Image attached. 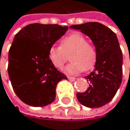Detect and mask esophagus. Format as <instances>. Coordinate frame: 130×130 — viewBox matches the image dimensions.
<instances>
[{
	"mask_svg": "<svg viewBox=\"0 0 130 130\" xmlns=\"http://www.w3.org/2000/svg\"><path fill=\"white\" fill-rule=\"evenodd\" d=\"M68 79L69 80H72V81H74L76 80V78L75 77H73V76H68Z\"/></svg>",
	"mask_w": 130,
	"mask_h": 130,
	"instance_id": "1",
	"label": "esophagus"
}]
</instances>
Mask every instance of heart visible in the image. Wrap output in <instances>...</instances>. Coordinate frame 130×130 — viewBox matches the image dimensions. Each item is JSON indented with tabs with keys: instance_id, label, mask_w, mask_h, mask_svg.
I'll use <instances>...</instances> for the list:
<instances>
[{
	"instance_id": "obj_1",
	"label": "heart",
	"mask_w": 130,
	"mask_h": 130,
	"mask_svg": "<svg viewBox=\"0 0 130 130\" xmlns=\"http://www.w3.org/2000/svg\"><path fill=\"white\" fill-rule=\"evenodd\" d=\"M70 56L72 62L64 69L68 74L79 73L93 68L96 61V51L87 39L79 33L71 34L61 41V46H51L48 50V59L56 69H61Z\"/></svg>"
}]
</instances>
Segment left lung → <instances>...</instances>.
<instances>
[{"mask_svg": "<svg viewBox=\"0 0 130 130\" xmlns=\"http://www.w3.org/2000/svg\"><path fill=\"white\" fill-rule=\"evenodd\" d=\"M88 35L96 51L95 69L85 76L89 87L87 91L76 94L83 106L89 108L101 107L115 95L122 80V53L115 33L102 23L89 22L72 25Z\"/></svg>", "mask_w": 130, "mask_h": 130, "instance_id": "left-lung-1", "label": "left lung"}]
</instances>
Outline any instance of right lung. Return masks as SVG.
Returning <instances> with one entry per match:
<instances>
[{
    "mask_svg": "<svg viewBox=\"0 0 130 130\" xmlns=\"http://www.w3.org/2000/svg\"><path fill=\"white\" fill-rule=\"evenodd\" d=\"M69 27L32 23L17 33L8 52V73L16 95L31 107L52 103L56 87L64 76L48 59L51 46L66 34Z\"/></svg>",
    "mask_w": 130,
    "mask_h": 130,
    "instance_id": "1",
    "label": "right lung"
}]
</instances>
